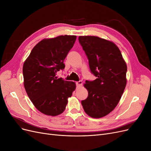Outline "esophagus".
Masks as SVG:
<instances>
[{"instance_id":"34e87169","label":"esophagus","mask_w":151,"mask_h":151,"mask_svg":"<svg viewBox=\"0 0 151 151\" xmlns=\"http://www.w3.org/2000/svg\"><path fill=\"white\" fill-rule=\"evenodd\" d=\"M76 86H77V87L81 86L82 84H83V82H82L81 81H77V82H76Z\"/></svg>"}]
</instances>
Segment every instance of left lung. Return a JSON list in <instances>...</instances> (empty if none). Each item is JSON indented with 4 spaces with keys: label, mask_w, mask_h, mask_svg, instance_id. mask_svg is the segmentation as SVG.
<instances>
[{
    "label": "left lung",
    "mask_w": 151,
    "mask_h": 151,
    "mask_svg": "<svg viewBox=\"0 0 151 151\" xmlns=\"http://www.w3.org/2000/svg\"><path fill=\"white\" fill-rule=\"evenodd\" d=\"M79 42L97 77L86 81L88 96L82 100L84 110L93 118L107 115L116 106L125 88L127 67L121 52L111 42L97 36H79Z\"/></svg>",
    "instance_id": "obj_1"
}]
</instances>
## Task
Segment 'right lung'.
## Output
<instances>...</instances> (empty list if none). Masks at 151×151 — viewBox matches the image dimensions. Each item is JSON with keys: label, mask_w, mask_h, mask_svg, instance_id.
Returning a JSON list of instances; mask_svg holds the SVG:
<instances>
[{"label": "right lung", "mask_w": 151, "mask_h": 151, "mask_svg": "<svg viewBox=\"0 0 151 151\" xmlns=\"http://www.w3.org/2000/svg\"><path fill=\"white\" fill-rule=\"evenodd\" d=\"M76 36H59L40 42L24 62L22 73L24 88L35 106L45 115L57 116L65 110L67 99L76 89L74 82L57 78L64 69L65 57Z\"/></svg>", "instance_id": "1"}]
</instances>
